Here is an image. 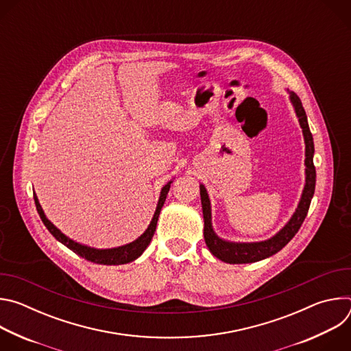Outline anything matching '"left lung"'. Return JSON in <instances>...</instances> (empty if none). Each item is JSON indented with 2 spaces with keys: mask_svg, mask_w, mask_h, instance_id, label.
Wrapping results in <instances>:
<instances>
[{
  "mask_svg": "<svg viewBox=\"0 0 351 351\" xmlns=\"http://www.w3.org/2000/svg\"><path fill=\"white\" fill-rule=\"evenodd\" d=\"M290 101L294 107L295 115L298 118L300 126L303 129L304 143H306V184L304 190L300 198L298 206L290 218V221L271 239L264 241H256V243H234L221 239L213 229L211 222V203L208 193L204 187V184H199V195H202V206H203V217H204V239L206 244L210 248L213 256L219 258L221 261H225L228 264H248V263H257L264 258H268L274 254H276L280 250L294 237V234L298 232L300 226L303 225L310 204L311 198L315 191V167H314V140L313 134L310 132L308 121L306 111L303 108L302 101L295 93L289 91Z\"/></svg>",
  "mask_w": 351,
  "mask_h": 351,
  "instance_id": "8db88e82",
  "label": "left lung"
}]
</instances>
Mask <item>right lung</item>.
Listing matches in <instances>:
<instances>
[{
  "label": "right lung",
  "mask_w": 351,
  "mask_h": 351,
  "mask_svg": "<svg viewBox=\"0 0 351 351\" xmlns=\"http://www.w3.org/2000/svg\"><path fill=\"white\" fill-rule=\"evenodd\" d=\"M171 182H168L162 190H161V194H160V199H158V204H157V208H156V213H154V217L152 219V222H149L148 228L145 229V232L137 237L134 241L129 243V244H125V245H119V247H115V248H94V247H88V245H84V244H80L72 239H69L68 236H65L57 226H54L51 222H49L38 203V198L34 193V203H36V208H37V213L43 221V223L45 225V228L49 230V233H51L58 241H61L64 245H66L69 250H72L73 253H76L77 256H80L82 258L87 260V261H91L94 264H101V265H122V264H128L130 261H134L136 258H138L144 250L147 248V245L149 244V241H152L153 236H154V232H156V228H157V222H158V217H160V213H161V208L165 203V198H167V194L169 191V187H171Z\"/></svg>",
  "instance_id": "add662e5"
}]
</instances>
